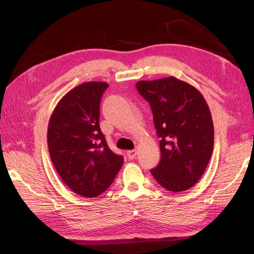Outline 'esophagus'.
Masks as SVG:
<instances>
[{
    "instance_id": "obj_1",
    "label": "esophagus",
    "mask_w": 254,
    "mask_h": 254,
    "mask_svg": "<svg viewBox=\"0 0 254 254\" xmlns=\"http://www.w3.org/2000/svg\"><path fill=\"white\" fill-rule=\"evenodd\" d=\"M136 153H137L136 149L128 150V151H127V156H128V158H129V159H134V158H135V156H136Z\"/></svg>"
}]
</instances>
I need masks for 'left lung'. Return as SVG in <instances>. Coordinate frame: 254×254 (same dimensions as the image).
<instances>
[{"mask_svg": "<svg viewBox=\"0 0 254 254\" xmlns=\"http://www.w3.org/2000/svg\"><path fill=\"white\" fill-rule=\"evenodd\" d=\"M135 87L147 101L160 137L161 160L150 170L165 190L178 193L194 187L211 159L214 127L202 94L190 83L166 77L141 80Z\"/></svg>", "mask_w": 254, "mask_h": 254, "instance_id": "obj_1", "label": "left lung"}]
</instances>
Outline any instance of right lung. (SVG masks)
<instances>
[{"label":"right lung","mask_w":254,"mask_h":254,"mask_svg":"<svg viewBox=\"0 0 254 254\" xmlns=\"http://www.w3.org/2000/svg\"><path fill=\"white\" fill-rule=\"evenodd\" d=\"M109 84L89 81L60 99L49 123L48 145L60 178L74 193L96 197L110 187L124 158L107 145L99 105Z\"/></svg>","instance_id":"obj_1"}]
</instances>
